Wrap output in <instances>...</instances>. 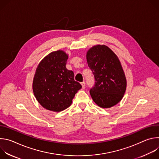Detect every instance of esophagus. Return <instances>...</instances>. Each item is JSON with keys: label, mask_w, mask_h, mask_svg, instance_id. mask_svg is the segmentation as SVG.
<instances>
[{"label": "esophagus", "mask_w": 159, "mask_h": 159, "mask_svg": "<svg viewBox=\"0 0 159 159\" xmlns=\"http://www.w3.org/2000/svg\"><path fill=\"white\" fill-rule=\"evenodd\" d=\"M81 85H82V87L83 89H84L85 87V83L84 82H83L81 83Z\"/></svg>", "instance_id": "esophagus-1"}]
</instances>
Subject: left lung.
Listing matches in <instances>:
<instances>
[{"instance_id":"left-lung-1","label":"left lung","mask_w":159,"mask_h":159,"mask_svg":"<svg viewBox=\"0 0 159 159\" xmlns=\"http://www.w3.org/2000/svg\"><path fill=\"white\" fill-rule=\"evenodd\" d=\"M86 57L95 80L90 89L93 101L102 108L116 105L121 100L126 88V77L118 57L105 45L93 47Z\"/></svg>"}]
</instances>
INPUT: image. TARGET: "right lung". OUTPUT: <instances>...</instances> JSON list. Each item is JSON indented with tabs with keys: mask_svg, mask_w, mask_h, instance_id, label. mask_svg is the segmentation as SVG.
<instances>
[{
	"mask_svg": "<svg viewBox=\"0 0 159 159\" xmlns=\"http://www.w3.org/2000/svg\"><path fill=\"white\" fill-rule=\"evenodd\" d=\"M68 55L63 51L53 52L38 65L33 89L38 102L45 109L59 112L72 104L82 85L74 80V74L66 69Z\"/></svg>",
	"mask_w": 159,
	"mask_h": 159,
	"instance_id": "add662e5",
	"label": "right lung"
}]
</instances>
